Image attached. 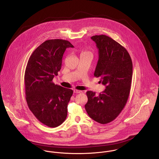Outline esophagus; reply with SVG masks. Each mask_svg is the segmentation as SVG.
Listing matches in <instances>:
<instances>
[{"label":"esophagus","mask_w":159,"mask_h":159,"mask_svg":"<svg viewBox=\"0 0 159 159\" xmlns=\"http://www.w3.org/2000/svg\"><path fill=\"white\" fill-rule=\"evenodd\" d=\"M74 93H83V91L75 89L74 90Z\"/></svg>","instance_id":"esophagus-1"}]
</instances>
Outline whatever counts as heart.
<instances>
[{
  "instance_id": "b5f03b06",
  "label": "heart",
  "mask_w": 159,
  "mask_h": 159,
  "mask_svg": "<svg viewBox=\"0 0 159 159\" xmlns=\"http://www.w3.org/2000/svg\"><path fill=\"white\" fill-rule=\"evenodd\" d=\"M84 53H89V52H88V51H86V50H83V51H82V53H81V54H84Z\"/></svg>"
}]
</instances>
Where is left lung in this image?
Listing matches in <instances>:
<instances>
[{
  "label": "left lung",
  "mask_w": 159,
  "mask_h": 159,
  "mask_svg": "<svg viewBox=\"0 0 159 159\" xmlns=\"http://www.w3.org/2000/svg\"><path fill=\"white\" fill-rule=\"evenodd\" d=\"M91 39L98 49V61L94 76L100 78L105 90L95 95L87 91L85 109L95 121L106 124L114 120L125 107L130 94L133 65L127 49L105 35H94Z\"/></svg>",
  "instance_id": "obj_1"
}]
</instances>
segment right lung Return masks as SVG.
<instances>
[{
    "mask_svg": "<svg viewBox=\"0 0 159 159\" xmlns=\"http://www.w3.org/2000/svg\"><path fill=\"white\" fill-rule=\"evenodd\" d=\"M69 47L73 46L66 40H46L32 52L25 70L27 106L35 117L49 127H56L64 122L73 93L52 81L61 69L63 54Z\"/></svg>",
    "mask_w": 159,
    "mask_h": 159,
    "instance_id": "obj_1",
    "label": "right lung"
}]
</instances>
